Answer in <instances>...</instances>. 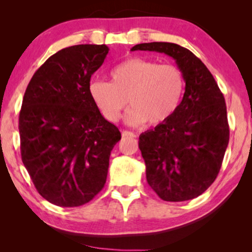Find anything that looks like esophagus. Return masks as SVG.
Masks as SVG:
<instances>
[{"label":"esophagus","mask_w":252,"mask_h":252,"mask_svg":"<svg viewBox=\"0 0 252 252\" xmlns=\"http://www.w3.org/2000/svg\"><path fill=\"white\" fill-rule=\"evenodd\" d=\"M123 136H130V137H135V133L129 132V130H123Z\"/></svg>","instance_id":"1"}]
</instances>
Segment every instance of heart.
<instances>
[{
	"instance_id": "obj_1",
	"label": "heart",
	"mask_w": 252,
	"mask_h": 252,
	"mask_svg": "<svg viewBox=\"0 0 252 252\" xmlns=\"http://www.w3.org/2000/svg\"><path fill=\"white\" fill-rule=\"evenodd\" d=\"M110 77L111 82L93 80L89 94L109 122L119 119L128 99L132 108L126 120L133 125L166 123L180 105L186 85L184 72L178 66L141 57L122 62Z\"/></svg>"
}]
</instances>
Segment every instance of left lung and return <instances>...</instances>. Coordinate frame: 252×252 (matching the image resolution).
Listing matches in <instances>:
<instances>
[{
    "label": "left lung",
    "instance_id": "8db88e82",
    "mask_svg": "<svg viewBox=\"0 0 252 252\" xmlns=\"http://www.w3.org/2000/svg\"><path fill=\"white\" fill-rule=\"evenodd\" d=\"M130 50L172 57L186 82L184 97L173 117L139 137L148 184L167 202L197 197L216 180L228 146L223 95L203 62L179 44L140 43Z\"/></svg>",
    "mask_w": 252,
    "mask_h": 252
}]
</instances>
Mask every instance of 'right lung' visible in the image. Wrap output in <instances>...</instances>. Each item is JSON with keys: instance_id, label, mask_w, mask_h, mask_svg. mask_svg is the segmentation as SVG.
I'll return each mask as SVG.
<instances>
[{"instance_id": "obj_1", "label": "right lung", "mask_w": 252, "mask_h": 252, "mask_svg": "<svg viewBox=\"0 0 252 252\" xmlns=\"http://www.w3.org/2000/svg\"><path fill=\"white\" fill-rule=\"evenodd\" d=\"M105 44L64 48L31 79L19 113L20 153L39 194L64 208L88 203L104 187L109 158L122 139L89 94Z\"/></svg>"}]
</instances>
